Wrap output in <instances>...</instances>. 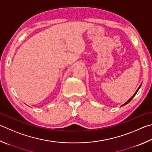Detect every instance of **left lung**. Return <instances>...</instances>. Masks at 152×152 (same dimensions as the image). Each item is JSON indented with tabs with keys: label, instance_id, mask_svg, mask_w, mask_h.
Instances as JSON below:
<instances>
[{
	"label": "left lung",
	"instance_id": "1",
	"mask_svg": "<svg viewBox=\"0 0 152 152\" xmlns=\"http://www.w3.org/2000/svg\"><path fill=\"white\" fill-rule=\"evenodd\" d=\"M140 87H141V85H140V86H139V88H137V90H136V92H135V94H134L133 95V96H132V97L131 98H129V100H128V101H127V102H126L125 104H124L122 105V106H124V105H126V104H128V103L129 102H130V101H131V100H132V99H133V98L134 97V96H136V94H137V91H138V90H139V89H140Z\"/></svg>",
	"mask_w": 152,
	"mask_h": 152
}]
</instances>
